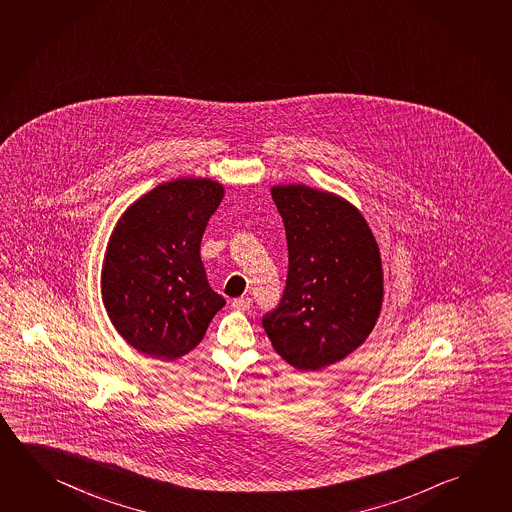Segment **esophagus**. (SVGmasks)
I'll return each mask as SVG.
<instances>
[{
	"label": "esophagus",
	"instance_id": "1",
	"mask_svg": "<svg viewBox=\"0 0 512 512\" xmlns=\"http://www.w3.org/2000/svg\"><path fill=\"white\" fill-rule=\"evenodd\" d=\"M232 307H234L235 311H239V313H246L252 307V298H248V296L235 298L234 302H232Z\"/></svg>",
	"mask_w": 512,
	"mask_h": 512
}]
</instances>
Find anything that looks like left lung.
<instances>
[{"instance_id": "left-lung-1", "label": "left lung", "mask_w": 512, "mask_h": 512, "mask_svg": "<svg viewBox=\"0 0 512 512\" xmlns=\"http://www.w3.org/2000/svg\"><path fill=\"white\" fill-rule=\"evenodd\" d=\"M286 226V289L262 318L278 356L298 370L347 358L374 329L383 304L381 253L367 219L347 199L307 185H275Z\"/></svg>"}]
</instances>
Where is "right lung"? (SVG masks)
Masks as SVG:
<instances>
[{
    "label": "right lung",
    "instance_id": "add662e5",
    "mask_svg": "<svg viewBox=\"0 0 512 512\" xmlns=\"http://www.w3.org/2000/svg\"><path fill=\"white\" fill-rule=\"evenodd\" d=\"M225 187L178 178L136 199L118 219L102 264V302L138 352L174 361L199 345L225 298L210 287L199 248Z\"/></svg>",
    "mask_w": 512,
    "mask_h": 512
}]
</instances>
